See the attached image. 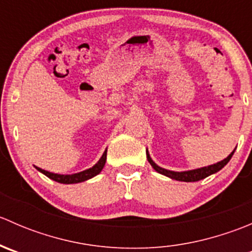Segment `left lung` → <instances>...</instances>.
I'll return each instance as SVG.
<instances>
[{
    "instance_id": "8db88e82",
    "label": "left lung",
    "mask_w": 252,
    "mask_h": 252,
    "mask_svg": "<svg viewBox=\"0 0 252 252\" xmlns=\"http://www.w3.org/2000/svg\"><path fill=\"white\" fill-rule=\"evenodd\" d=\"M234 151H233L232 154L227 157V158L223 159V161L217 162V163H215V164H211V166L202 167V168L192 169V171H187V172H173V171H168V169L161 168V167L157 166V164L152 161L151 157H150V155H149V152H147V150H146V157H147V161H149L150 164L152 166V168H154L156 172H158V173L166 175V177L172 178V179L179 180V182H197V180L204 179V178L208 177V175L220 171V169H222L223 167H224L225 164L230 161V158H232Z\"/></svg>"
}]
</instances>
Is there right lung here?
<instances>
[{
  "mask_svg": "<svg viewBox=\"0 0 252 252\" xmlns=\"http://www.w3.org/2000/svg\"><path fill=\"white\" fill-rule=\"evenodd\" d=\"M106 157H107V150L103 152L102 157L98 159V162L95 164V166L91 167V168H89V169H86V171L79 172V173H75V174L51 173V172L45 171V169L39 168V167H36V169H37V171L41 172V173H44L45 175H46V177L50 178V179L55 180V182L61 183V184H75V183L85 182V180L90 179V178L95 177V175H97L98 173H100V172L102 171L103 166H105V163H106Z\"/></svg>",
  "mask_w": 252,
  "mask_h": 252,
  "instance_id": "1",
  "label": "right lung"
}]
</instances>
